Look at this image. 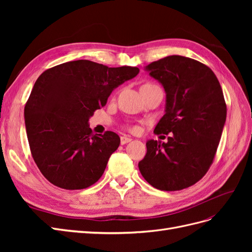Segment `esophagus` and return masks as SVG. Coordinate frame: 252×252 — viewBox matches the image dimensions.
<instances>
[{"label":"esophagus","mask_w":252,"mask_h":252,"mask_svg":"<svg viewBox=\"0 0 252 252\" xmlns=\"http://www.w3.org/2000/svg\"><path fill=\"white\" fill-rule=\"evenodd\" d=\"M131 140H132V139L128 138V136L123 135V136H121V144H122V145L127 144V143H129V142H131Z\"/></svg>","instance_id":"1"}]
</instances>
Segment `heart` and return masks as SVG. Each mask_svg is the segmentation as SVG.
I'll use <instances>...</instances> for the list:
<instances>
[{
  "instance_id": "b5f03b06",
  "label": "heart",
  "mask_w": 252,
  "mask_h": 252,
  "mask_svg": "<svg viewBox=\"0 0 252 252\" xmlns=\"http://www.w3.org/2000/svg\"><path fill=\"white\" fill-rule=\"evenodd\" d=\"M131 131L138 132V131H139V127H132V128H131Z\"/></svg>"
}]
</instances>
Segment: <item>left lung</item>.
Listing matches in <instances>:
<instances>
[{
	"mask_svg": "<svg viewBox=\"0 0 252 252\" xmlns=\"http://www.w3.org/2000/svg\"><path fill=\"white\" fill-rule=\"evenodd\" d=\"M164 87L165 114L155 128L168 141L148 140L139 169L151 186L175 191L200 181L215 158L227 108L219 80L209 67L169 56L145 67Z\"/></svg>",
	"mask_w": 252,
	"mask_h": 252,
	"instance_id": "8db88e82",
	"label": "left lung"
}]
</instances>
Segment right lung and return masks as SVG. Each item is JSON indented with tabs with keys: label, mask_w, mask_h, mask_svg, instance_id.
I'll return each mask as SVG.
<instances>
[{
	"label": "right lung",
	"mask_w": 252,
	"mask_h": 252,
	"mask_svg": "<svg viewBox=\"0 0 252 252\" xmlns=\"http://www.w3.org/2000/svg\"><path fill=\"white\" fill-rule=\"evenodd\" d=\"M139 71L138 67L78 60L37 78L25 105V126L34 162L53 185L84 189L102 177L121 141L112 131L94 134L89 119L114 89Z\"/></svg>",
	"instance_id": "1"
}]
</instances>
